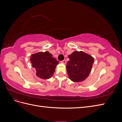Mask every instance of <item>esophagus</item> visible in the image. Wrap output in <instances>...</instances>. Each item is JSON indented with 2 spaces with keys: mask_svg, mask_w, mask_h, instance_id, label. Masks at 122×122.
<instances>
[{
  "mask_svg": "<svg viewBox=\"0 0 122 122\" xmlns=\"http://www.w3.org/2000/svg\"><path fill=\"white\" fill-rule=\"evenodd\" d=\"M61 63H62V64H65L66 63V60H63V61H61Z\"/></svg>",
  "mask_w": 122,
  "mask_h": 122,
  "instance_id": "34e87169",
  "label": "esophagus"
}]
</instances>
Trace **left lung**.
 Here are the masks:
<instances>
[{
  "label": "left lung",
  "instance_id": "obj_1",
  "mask_svg": "<svg viewBox=\"0 0 122 122\" xmlns=\"http://www.w3.org/2000/svg\"><path fill=\"white\" fill-rule=\"evenodd\" d=\"M70 61L66 69L69 78L73 82L83 81L89 75L93 67L94 59L83 51H74L69 55Z\"/></svg>",
  "mask_w": 122,
  "mask_h": 122
}]
</instances>
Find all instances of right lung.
Here are the masks:
<instances>
[{
    "label": "right lung",
    "instance_id": "obj_1",
    "mask_svg": "<svg viewBox=\"0 0 122 122\" xmlns=\"http://www.w3.org/2000/svg\"><path fill=\"white\" fill-rule=\"evenodd\" d=\"M30 61L32 67L36 70V76L43 79H49L52 76L59 62L48 51L31 55Z\"/></svg>",
    "mask_w": 122,
    "mask_h": 122
}]
</instances>
